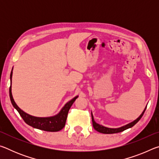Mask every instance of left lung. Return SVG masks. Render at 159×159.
I'll list each match as a JSON object with an SVG mask.
<instances>
[{"label": "left lung", "instance_id": "1", "mask_svg": "<svg viewBox=\"0 0 159 159\" xmlns=\"http://www.w3.org/2000/svg\"><path fill=\"white\" fill-rule=\"evenodd\" d=\"M146 108H147V107H145L144 109V111H142V114L139 115V116L138 118H137L135 120H134L133 121H132L131 123H128V124H126L125 125H123V126H121V127L116 128L105 127V126L100 125V124H99V123H96L95 121V120H94V117H93V113L91 112V116H92V121H93V128H95V130L99 132V133H104V134H112V133H120V132H122L123 130H126V129H128V128H132L133 125H135L136 123H138L139 120H140V118L142 117V116H143L144 113L145 111V110H146Z\"/></svg>", "mask_w": 159, "mask_h": 159}]
</instances>
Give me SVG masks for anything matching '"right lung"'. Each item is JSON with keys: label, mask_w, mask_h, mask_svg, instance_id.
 <instances>
[{"label": "right lung", "mask_w": 159, "mask_h": 159, "mask_svg": "<svg viewBox=\"0 0 159 159\" xmlns=\"http://www.w3.org/2000/svg\"><path fill=\"white\" fill-rule=\"evenodd\" d=\"M12 70L13 67L12 69L11 73H10V81H11V85L10 87V101L12 106L14 108L17 110L19 112V114L21 116V117L23 118L26 124L29 125L31 127L34 128L39 129V130L48 131V132H57L60 131L62 129L64 125H65L67 115H68V112L69 109L71 108L72 104L76 100V99L79 97L77 95L76 97L69 101L68 102L64 104V106L61 108V109L55 116H48V117H37L34 116L27 114L21 110L20 107H19L17 104L13 99L12 94Z\"/></svg>", "instance_id": "add662e5"}]
</instances>
